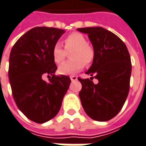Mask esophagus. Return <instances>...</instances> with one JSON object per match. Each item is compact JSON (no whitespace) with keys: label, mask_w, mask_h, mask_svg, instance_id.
Segmentation results:
<instances>
[{"label":"esophagus","mask_w":146,"mask_h":146,"mask_svg":"<svg viewBox=\"0 0 146 146\" xmlns=\"http://www.w3.org/2000/svg\"><path fill=\"white\" fill-rule=\"evenodd\" d=\"M70 79H71V81L72 82L76 81V80L78 79V77H77V76H71V77H70Z\"/></svg>","instance_id":"34e87169"}]
</instances>
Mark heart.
Instances as JSON below:
<instances>
[{
    "label": "heart",
    "mask_w": 146,
    "mask_h": 146,
    "mask_svg": "<svg viewBox=\"0 0 146 146\" xmlns=\"http://www.w3.org/2000/svg\"><path fill=\"white\" fill-rule=\"evenodd\" d=\"M64 48L59 44L53 48L52 56L54 63L61 64L66 58L67 52H70L72 60L65 62L58 67V73L62 75H72L79 72L86 65L90 64L94 59V49L87 43L86 38L79 33H72L64 39Z\"/></svg>",
    "instance_id": "obj_1"
}]
</instances>
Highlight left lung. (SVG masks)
<instances>
[{"label":"left lung","instance_id":"8db88e82","mask_svg":"<svg viewBox=\"0 0 146 146\" xmlns=\"http://www.w3.org/2000/svg\"><path fill=\"white\" fill-rule=\"evenodd\" d=\"M87 34L94 49V59L86 72L92 76L82 83L79 98L87 115L98 121H107L121 110L129 93L131 62L125 43L102 27L78 29ZM99 82L93 83L92 78Z\"/></svg>","mask_w":146,"mask_h":146}]
</instances>
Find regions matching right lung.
<instances>
[{
	"label": "right lung",
	"mask_w": 146,
	"mask_h": 146,
	"mask_svg": "<svg viewBox=\"0 0 146 146\" xmlns=\"http://www.w3.org/2000/svg\"><path fill=\"white\" fill-rule=\"evenodd\" d=\"M64 30L35 27L14 44L9 58V80L14 100L22 113L36 123H44L58 114L70 85L68 76H55L53 48ZM44 74L52 76L48 83Z\"/></svg>",
	"instance_id": "add662e5"
}]
</instances>
